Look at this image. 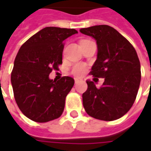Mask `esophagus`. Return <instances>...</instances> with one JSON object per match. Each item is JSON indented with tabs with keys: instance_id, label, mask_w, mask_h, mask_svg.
<instances>
[{
	"instance_id": "1",
	"label": "esophagus",
	"mask_w": 151,
	"mask_h": 151,
	"mask_svg": "<svg viewBox=\"0 0 151 151\" xmlns=\"http://www.w3.org/2000/svg\"><path fill=\"white\" fill-rule=\"evenodd\" d=\"M74 81H75V83H78V82H82V79L79 78H74Z\"/></svg>"
}]
</instances>
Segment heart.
<instances>
[{
  "mask_svg": "<svg viewBox=\"0 0 151 151\" xmlns=\"http://www.w3.org/2000/svg\"><path fill=\"white\" fill-rule=\"evenodd\" d=\"M86 71V67L83 65H76L73 68V73L77 76H82Z\"/></svg>",
  "mask_w": 151,
  "mask_h": 151,
  "instance_id": "obj_1",
  "label": "heart"
}]
</instances>
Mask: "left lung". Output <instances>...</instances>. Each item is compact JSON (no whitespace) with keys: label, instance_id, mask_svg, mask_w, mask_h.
Here are the masks:
<instances>
[{"label":"left lung","instance_id":"8db88e82","mask_svg":"<svg viewBox=\"0 0 151 151\" xmlns=\"http://www.w3.org/2000/svg\"><path fill=\"white\" fill-rule=\"evenodd\" d=\"M80 32L94 38L97 43V59L92 75L104 78L97 88L87 80L88 88L82 94L83 107L89 116L111 121L126 114L135 101L141 82V65L133 45L108 25L82 28Z\"/></svg>","mask_w":151,"mask_h":151}]
</instances>
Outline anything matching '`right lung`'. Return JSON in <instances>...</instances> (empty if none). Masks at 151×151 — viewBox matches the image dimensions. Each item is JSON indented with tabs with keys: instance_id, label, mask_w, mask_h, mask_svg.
Wrapping results in <instances>:
<instances>
[{
	"instance_id": "right-lung-1",
	"label": "right lung",
	"mask_w": 151,
	"mask_h": 151,
	"mask_svg": "<svg viewBox=\"0 0 151 151\" xmlns=\"http://www.w3.org/2000/svg\"><path fill=\"white\" fill-rule=\"evenodd\" d=\"M75 29L47 27L31 36L18 51L11 73L15 101L26 116L44 123L61 116L66 95L74 85L73 78H49L62 64L64 40Z\"/></svg>"
}]
</instances>
